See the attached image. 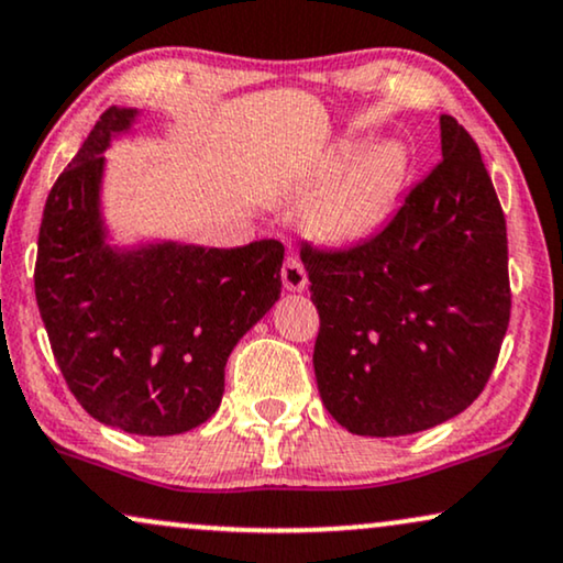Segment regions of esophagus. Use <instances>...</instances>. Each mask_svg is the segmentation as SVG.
<instances>
[{
    "label": "esophagus",
    "mask_w": 563,
    "mask_h": 563,
    "mask_svg": "<svg viewBox=\"0 0 563 563\" xmlns=\"http://www.w3.org/2000/svg\"><path fill=\"white\" fill-rule=\"evenodd\" d=\"M283 286H286V290H294V294L309 286V275H306L301 260L296 254H288L286 265H283Z\"/></svg>",
    "instance_id": "1"
}]
</instances>
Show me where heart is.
<instances>
[{"mask_svg": "<svg viewBox=\"0 0 563 563\" xmlns=\"http://www.w3.org/2000/svg\"><path fill=\"white\" fill-rule=\"evenodd\" d=\"M355 145L343 140L334 147L330 161L309 181L311 189H322L344 170L330 189L319 197L311 225L327 244H358L382 229L400 197L408 158L397 142H379L364 151L353 163Z\"/></svg>", "mask_w": 563, "mask_h": 563, "instance_id": "1", "label": "heart"}]
</instances>
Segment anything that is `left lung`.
Masks as SVG:
<instances>
[{
    "mask_svg": "<svg viewBox=\"0 0 563 563\" xmlns=\"http://www.w3.org/2000/svg\"><path fill=\"white\" fill-rule=\"evenodd\" d=\"M439 126L441 163L387 229L345 252L301 246L319 397L358 437H405L465 410L509 327L499 197L465 126L446 113Z\"/></svg>",
    "mask_w": 563,
    "mask_h": 563,
    "instance_id": "left-lung-1",
    "label": "left lung"
}]
</instances>
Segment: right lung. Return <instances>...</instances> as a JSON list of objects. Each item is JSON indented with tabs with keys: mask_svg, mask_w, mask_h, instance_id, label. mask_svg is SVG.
Returning <instances> with one entry per match:
<instances>
[{
	"mask_svg": "<svg viewBox=\"0 0 563 563\" xmlns=\"http://www.w3.org/2000/svg\"><path fill=\"white\" fill-rule=\"evenodd\" d=\"M137 109L111 106L48 191L35 301L54 358L96 421L137 437L197 429L220 408L225 361L280 298V241L113 246L103 151Z\"/></svg>",
	"mask_w": 563,
	"mask_h": 563,
	"instance_id": "right-lung-1",
	"label": "right lung"
}]
</instances>
